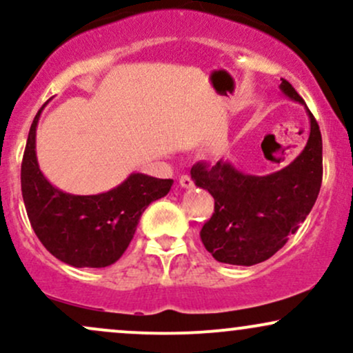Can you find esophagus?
Wrapping results in <instances>:
<instances>
[{
    "label": "esophagus",
    "mask_w": 353,
    "mask_h": 353,
    "mask_svg": "<svg viewBox=\"0 0 353 353\" xmlns=\"http://www.w3.org/2000/svg\"><path fill=\"white\" fill-rule=\"evenodd\" d=\"M179 184H181V188H184V189L194 188V182H192V179H190L189 176H181Z\"/></svg>",
    "instance_id": "1"
}]
</instances>
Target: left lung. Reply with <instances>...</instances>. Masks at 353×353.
Listing matches in <instances>:
<instances>
[{"instance_id": "8db88e82", "label": "left lung", "mask_w": 353, "mask_h": 353, "mask_svg": "<svg viewBox=\"0 0 353 353\" xmlns=\"http://www.w3.org/2000/svg\"><path fill=\"white\" fill-rule=\"evenodd\" d=\"M283 96L305 108L310 134L302 152L281 171L252 176L229 161L197 163L190 177L214 197V214L201 230L202 244L222 264L255 265L285 245L317 201L322 185V136L315 117L289 81Z\"/></svg>"}]
</instances>
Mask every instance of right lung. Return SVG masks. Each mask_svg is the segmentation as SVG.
<instances>
[{
  "label": "right lung",
  "mask_w": 353,
  "mask_h": 353,
  "mask_svg": "<svg viewBox=\"0 0 353 353\" xmlns=\"http://www.w3.org/2000/svg\"><path fill=\"white\" fill-rule=\"evenodd\" d=\"M44 106L31 124L21 164L23 201L31 228L64 264L92 269L114 264L134 237L145 208L168 196L174 181L132 172L114 189L92 196L58 189L44 177L36 157V128Z\"/></svg>",
  "instance_id": "add662e5"
}]
</instances>
